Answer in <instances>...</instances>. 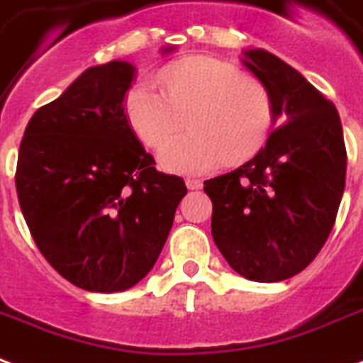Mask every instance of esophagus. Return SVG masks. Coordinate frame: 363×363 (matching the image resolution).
Listing matches in <instances>:
<instances>
[{
    "mask_svg": "<svg viewBox=\"0 0 363 363\" xmlns=\"http://www.w3.org/2000/svg\"><path fill=\"white\" fill-rule=\"evenodd\" d=\"M186 189L189 190H200L202 189V181L200 179H186Z\"/></svg>",
    "mask_w": 363,
    "mask_h": 363,
    "instance_id": "esophagus-1",
    "label": "esophagus"
}]
</instances>
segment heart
Masks as SVG:
<instances>
[{"mask_svg":"<svg viewBox=\"0 0 363 363\" xmlns=\"http://www.w3.org/2000/svg\"><path fill=\"white\" fill-rule=\"evenodd\" d=\"M160 90L134 84L125 113L133 133L147 147L187 123L189 133L161 147V167L173 173H203L219 163L235 165L256 155L275 123L269 86L244 74L225 59L196 55L157 72Z\"/></svg>","mask_w":363,"mask_h":363,"instance_id":"b5f03b06","label":"heart"}]
</instances>
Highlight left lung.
Returning a JSON list of instances; mask_svg holds the SVG:
<instances>
[{"mask_svg":"<svg viewBox=\"0 0 363 363\" xmlns=\"http://www.w3.org/2000/svg\"><path fill=\"white\" fill-rule=\"evenodd\" d=\"M244 65L269 86L281 123L242 167L203 182L211 235L229 265L257 283L298 275L315 259L337 219L346 181L342 125L291 65L264 50Z\"/></svg>","mask_w":363,"mask_h":363,"instance_id":"obj_1","label":"left lung"}]
</instances>
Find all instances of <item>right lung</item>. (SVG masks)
<instances>
[{
    "label": "right lung",
    "instance_id": "obj_1",
    "mask_svg": "<svg viewBox=\"0 0 363 363\" xmlns=\"http://www.w3.org/2000/svg\"><path fill=\"white\" fill-rule=\"evenodd\" d=\"M134 67L88 69L32 115L18 147V203L59 275L90 292L127 291L147 275L186 194L154 167L125 115Z\"/></svg>",
    "mask_w": 363,
    "mask_h": 363
}]
</instances>
